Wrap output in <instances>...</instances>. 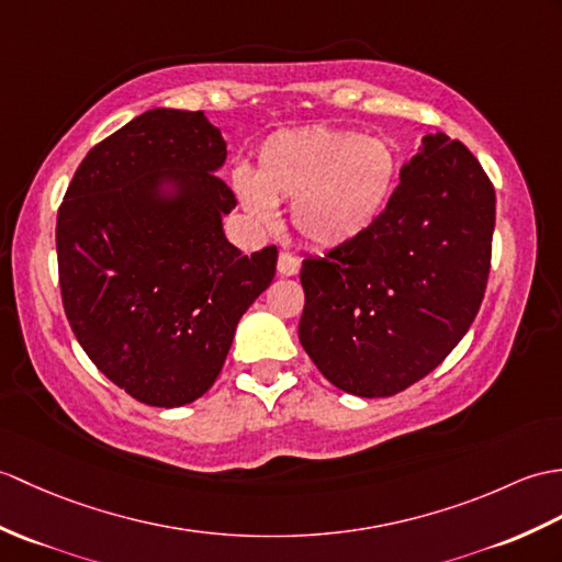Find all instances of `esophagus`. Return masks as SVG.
<instances>
[{
  "label": "esophagus",
  "instance_id": "obj_1",
  "mask_svg": "<svg viewBox=\"0 0 562 562\" xmlns=\"http://www.w3.org/2000/svg\"><path fill=\"white\" fill-rule=\"evenodd\" d=\"M278 272H280V276H284V278L296 276V272H299V258L282 251L280 258H278Z\"/></svg>",
  "mask_w": 562,
  "mask_h": 562
}]
</instances>
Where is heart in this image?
I'll return each mask as SVG.
<instances>
[{
    "label": "heart",
    "instance_id": "b5f03b06",
    "mask_svg": "<svg viewBox=\"0 0 562 562\" xmlns=\"http://www.w3.org/2000/svg\"><path fill=\"white\" fill-rule=\"evenodd\" d=\"M400 175L393 143L349 128L308 126L272 134L258 150L256 175L239 167L234 191L258 222L292 201V227L313 249L359 239L383 215Z\"/></svg>",
    "mask_w": 562,
    "mask_h": 562
}]
</instances>
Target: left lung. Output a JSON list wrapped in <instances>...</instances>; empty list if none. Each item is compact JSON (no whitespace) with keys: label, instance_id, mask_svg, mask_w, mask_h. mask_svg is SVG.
<instances>
[{"label":"left lung","instance_id":"8db88e82","mask_svg":"<svg viewBox=\"0 0 562 562\" xmlns=\"http://www.w3.org/2000/svg\"><path fill=\"white\" fill-rule=\"evenodd\" d=\"M495 191L479 160L428 134L359 239L306 258L299 342L328 381L390 397L422 381L467 335L486 292Z\"/></svg>","mask_w":562,"mask_h":562}]
</instances>
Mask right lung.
Listing matches in <instances>:
<instances>
[{"mask_svg": "<svg viewBox=\"0 0 562 562\" xmlns=\"http://www.w3.org/2000/svg\"><path fill=\"white\" fill-rule=\"evenodd\" d=\"M227 143L203 112H143L90 150L57 213L64 313L90 361L150 407L215 383L239 318L276 278L278 249L244 256L215 172Z\"/></svg>", "mask_w": 562, "mask_h": 562, "instance_id": "add662e5", "label": "right lung"}]
</instances>
